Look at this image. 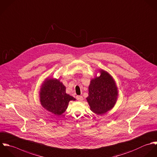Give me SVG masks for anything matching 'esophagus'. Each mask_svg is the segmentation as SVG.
Instances as JSON below:
<instances>
[{"label": "esophagus", "mask_w": 157, "mask_h": 157, "mask_svg": "<svg viewBox=\"0 0 157 157\" xmlns=\"http://www.w3.org/2000/svg\"><path fill=\"white\" fill-rule=\"evenodd\" d=\"M76 99H77V101H83V97L82 96H77V97H76Z\"/></svg>", "instance_id": "34e87169"}]
</instances>
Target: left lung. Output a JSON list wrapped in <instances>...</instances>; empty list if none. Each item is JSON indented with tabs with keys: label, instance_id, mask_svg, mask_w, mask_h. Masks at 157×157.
<instances>
[{
	"label": "left lung",
	"instance_id": "1",
	"mask_svg": "<svg viewBox=\"0 0 157 157\" xmlns=\"http://www.w3.org/2000/svg\"><path fill=\"white\" fill-rule=\"evenodd\" d=\"M99 72V77L91 80L86 100L93 112L103 114L114 106L118 97V91L111 75L104 70H100Z\"/></svg>",
	"mask_w": 157,
	"mask_h": 157
}]
</instances>
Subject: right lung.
Returning <instances> with one entry per match:
<instances>
[{
  "mask_svg": "<svg viewBox=\"0 0 157 157\" xmlns=\"http://www.w3.org/2000/svg\"><path fill=\"white\" fill-rule=\"evenodd\" d=\"M40 98L43 107L56 115L62 114L69 102L75 101L74 98L66 94L65 86L56 78L45 80L40 89Z\"/></svg>",
  "mask_w": 157,
  "mask_h": 157,
  "instance_id": "right-lung-1",
  "label": "right lung"
}]
</instances>
